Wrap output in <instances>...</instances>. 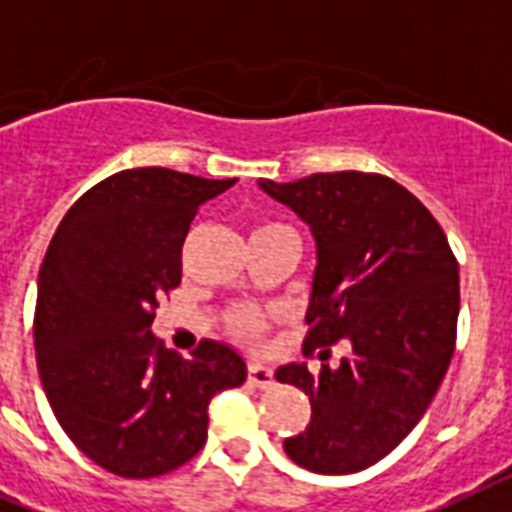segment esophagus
Instances as JSON below:
<instances>
[{
  "mask_svg": "<svg viewBox=\"0 0 512 512\" xmlns=\"http://www.w3.org/2000/svg\"><path fill=\"white\" fill-rule=\"evenodd\" d=\"M249 384L257 386V389H270V386L276 384V378H273V371H270L268 365H249Z\"/></svg>",
  "mask_w": 512,
  "mask_h": 512,
  "instance_id": "obj_1",
  "label": "esophagus"
}]
</instances>
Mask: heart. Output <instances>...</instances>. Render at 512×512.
I'll list each match as a JSON object with an SVG mask.
<instances>
[{"instance_id":"1","label":"heart","mask_w":512,"mask_h":512,"mask_svg":"<svg viewBox=\"0 0 512 512\" xmlns=\"http://www.w3.org/2000/svg\"><path fill=\"white\" fill-rule=\"evenodd\" d=\"M265 228H286V226H281V223H263L257 231H265ZM268 323H270L268 313L257 310V307H236V310H231V313L226 315L228 334L236 336V339H242V342H255V339H260V336L265 334Z\"/></svg>"}]
</instances>
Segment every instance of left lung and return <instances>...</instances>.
<instances>
[{
  "mask_svg": "<svg viewBox=\"0 0 512 512\" xmlns=\"http://www.w3.org/2000/svg\"><path fill=\"white\" fill-rule=\"evenodd\" d=\"M315 236L318 265L307 307L305 355L336 368L284 365L276 378L310 397V423L284 439L286 455L315 473L378 463L421 421L450 368L458 336V260L434 215L381 173H313L294 184L260 181Z\"/></svg>",
  "mask_w": 512,
  "mask_h": 512,
  "instance_id": "8db88e82",
  "label": "left lung"
}]
</instances>
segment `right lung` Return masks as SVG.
<instances>
[{
	"label": "right lung",
	"mask_w": 512,
	"mask_h": 512,
	"mask_svg": "<svg viewBox=\"0 0 512 512\" xmlns=\"http://www.w3.org/2000/svg\"><path fill=\"white\" fill-rule=\"evenodd\" d=\"M236 178L131 168L70 207L39 270L33 344L49 407L70 442L120 479H155L207 442V407L247 378L226 344L191 360L152 336L157 299L181 284L199 205Z\"/></svg>",
	"instance_id": "right-lung-1"
}]
</instances>
